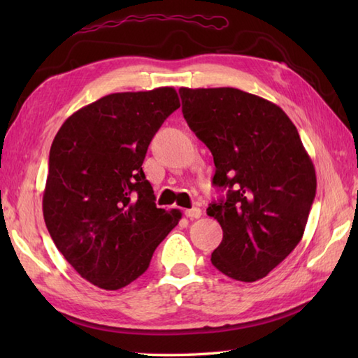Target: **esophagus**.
Listing matches in <instances>:
<instances>
[{"mask_svg": "<svg viewBox=\"0 0 358 358\" xmlns=\"http://www.w3.org/2000/svg\"><path fill=\"white\" fill-rule=\"evenodd\" d=\"M185 215H186L187 218H191V220H194V218H200V217H201V209H200V208L186 209V210H185Z\"/></svg>", "mask_w": 358, "mask_h": 358, "instance_id": "1", "label": "esophagus"}]
</instances>
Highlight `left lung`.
Returning a JSON list of instances; mask_svg holds the SVG:
<instances>
[{"instance_id":"1","label":"left lung","mask_w":358,"mask_h":358,"mask_svg":"<svg viewBox=\"0 0 358 358\" xmlns=\"http://www.w3.org/2000/svg\"><path fill=\"white\" fill-rule=\"evenodd\" d=\"M191 131L214 155L226 199L208 215L223 229L210 262L238 281L260 280L299 245L315 199L313 159L283 109L234 87L180 89Z\"/></svg>"}]
</instances>
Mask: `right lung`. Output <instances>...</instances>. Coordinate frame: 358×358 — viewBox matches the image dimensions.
Wrapping results in <instances>:
<instances>
[{"label":"right lung","mask_w":358,"mask_h":358,"mask_svg":"<svg viewBox=\"0 0 358 358\" xmlns=\"http://www.w3.org/2000/svg\"><path fill=\"white\" fill-rule=\"evenodd\" d=\"M178 108L173 87L110 94L72 113L53 138L45 226L72 268L106 291L144 273L181 218L178 209L155 206L141 167L155 132Z\"/></svg>","instance_id":"right-lung-1"}]
</instances>
